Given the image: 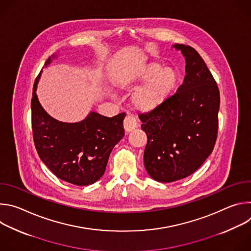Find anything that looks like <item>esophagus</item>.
<instances>
[{
    "instance_id": "1",
    "label": "esophagus",
    "mask_w": 251,
    "mask_h": 251,
    "mask_svg": "<svg viewBox=\"0 0 251 251\" xmlns=\"http://www.w3.org/2000/svg\"><path fill=\"white\" fill-rule=\"evenodd\" d=\"M123 126H124L125 132H127V133L132 132L133 130H135V129L137 128V123H136L135 118L132 117V116H127V117L124 119Z\"/></svg>"
}]
</instances>
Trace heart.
Returning a JSON list of instances; mask_svg holds the SVG:
<instances>
[{"mask_svg":"<svg viewBox=\"0 0 251 251\" xmlns=\"http://www.w3.org/2000/svg\"><path fill=\"white\" fill-rule=\"evenodd\" d=\"M178 77L176 71L159 62H150L136 69L122 71L113 77V83L121 89H133L145 83L132 96L134 108L141 112H153L163 106L174 94Z\"/></svg>","mask_w":251,"mask_h":251,"instance_id":"obj_1","label":"heart"}]
</instances>
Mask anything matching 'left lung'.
I'll return each mask as SVG.
<instances>
[{
    "label": "left lung",
    "instance_id": "obj_1",
    "mask_svg": "<svg viewBox=\"0 0 251 251\" xmlns=\"http://www.w3.org/2000/svg\"><path fill=\"white\" fill-rule=\"evenodd\" d=\"M186 59V76L157 110L139 116L148 141L144 165L153 180L171 183L196 172L218 136L220 90L205 62L192 47L176 44Z\"/></svg>",
    "mask_w": 251,
    "mask_h": 251
}]
</instances>
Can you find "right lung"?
I'll use <instances>...</instances> for the list:
<instances>
[{
  "label": "right lung",
  "instance_id": "add662e5",
  "mask_svg": "<svg viewBox=\"0 0 251 251\" xmlns=\"http://www.w3.org/2000/svg\"><path fill=\"white\" fill-rule=\"evenodd\" d=\"M56 54L48 58V66ZM35 78L31 98V127L41 160L60 180L76 186L95 183L103 176L114 146L123 138L126 114L111 118L91 111L85 119L66 123L52 118L41 105Z\"/></svg>",
  "mask_w": 251,
  "mask_h": 251
}]
</instances>
